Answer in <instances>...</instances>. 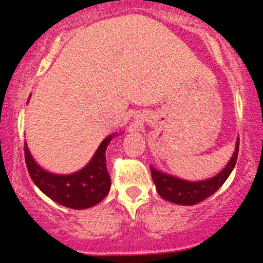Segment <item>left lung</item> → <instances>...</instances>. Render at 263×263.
Segmentation results:
<instances>
[{
	"mask_svg": "<svg viewBox=\"0 0 263 263\" xmlns=\"http://www.w3.org/2000/svg\"><path fill=\"white\" fill-rule=\"evenodd\" d=\"M238 154V138L235 145L234 155L227 164L224 169L218 172L216 176L204 181L190 182L181 179L175 176L165 174V172L151 167V176L156 185L157 193L160 197L166 201L181 205H194L202 202L216 191L223 183L227 181L232 174L235 164H236Z\"/></svg>",
	"mask_w": 263,
	"mask_h": 263,
	"instance_id": "1",
	"label": "left lung"
}]
</instances>
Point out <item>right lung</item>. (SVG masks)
<instances>
[{"label":"right lung","instance_id":"add662e5","mask_svg":"<svg viewBox=\"0 0 263 263\" xmlns=\"http://www.w3.org/2000/svg\"><path fill=\"white\" fill-rule=\"evenodd\" d=\"M117 135L118 133H113L106 137L87 165L69 175L53 174L41 167L30 155L25 142V158L30 178L46 196L64 206L87 209L98 204L106 197L111 187L105 151Z\"/></svg>","mask_w":263,"mask_h":263}]
</instances>
